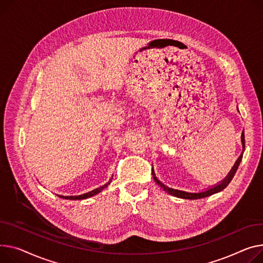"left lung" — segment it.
Returning <instances> with one entry per match:
<instances>
[{"label":"left lung","instance_id":"1","mask_svg":"<svg viewBox=\"0 0 263 263\" xmlns=\"http://www.w3.org/2000/svg\"><path fill=\"white\" fill-rule=\"evenodd\" d=\"M239 111V110H238ZM241 143H242V153L240 154V156L238 157V160L236 161L235 165L233 166V168L231 169V171L229 172V174L224 178V180H222L220 183H218L217 185H214L212 187H209L205 190H202V191H199V192H189V191H184V190H180V189H174V188H171L167 185H165L164 183H162L159 179L156 178L155 176V172H154V169L152 168V176H153V180L156 182V184L159 185L160 187H162L166 192H168L169 195L171 196H174L177 198H181V199H186V200H198V199H202V198H206V197H209L212 195H215V194H218V192L222 191L227 185H229L231 183V181L233 180L235 173L241 163V160H242V156H243V152H244V149H246V139H244V131L242 132L241 134Z\"/></svg>","mask_w":263,"mask_h":263}]
</instances>
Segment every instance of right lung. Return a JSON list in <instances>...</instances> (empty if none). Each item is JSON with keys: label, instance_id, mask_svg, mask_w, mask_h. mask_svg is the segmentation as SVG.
Wrapping results in <instances>:
<instances>
[{"label": "right lung", "instance_id": "obj_1", "mask_svg": "<svg viewBox=\"0 0 263 263\" xmlns=\"http://www.w3.org/2000/svg\"><path fill=\"white\" fill-rule=\"evenodd\" d=\"M111 182H112V179H110V181H109L108 183L104 184L103 186H101V187H99V188H96V189H94V190H92V191L86 192V194L80 195V196H60V195H57V196L60 197V198H62V199H66V200H84V199L91 198V197H93V196L98 195L99 192H101L103 189H106V188L110 185Z\"/></svg>", "mask_w": 263, "mask_h": 263}]
</instances>
